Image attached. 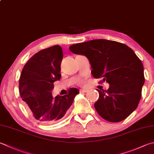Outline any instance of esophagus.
I'll list each match as a JSON object with an SVG mask.
<instances>
[{
    "label": "esophagus",
    "mask_w": 154,
    "mask_h": 154,
    "mask_svg": "<svg viewBox=\"0 0 154 154\" xmlns=\"http://www.w3.org/2000/svg\"><path fill=\"white\" fill-rule=\"evenodd\" d=\"M87 91V89H80V90H79V92H80L81 93H86Z\"/></svg>",
    "instance_id": "1"
}]
</instances>
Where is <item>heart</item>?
<instances>
[{
  "instance_id": "b5f03b06",
  "label": "heart",
  "mask_w": 154,
  "mask_h": 154,
  "mask_svg": "<svg viewBox=\"0 0 154 154\" xmlns=\"http://www.w3.org/2000/svg\"><path fill=\"white\" fill-rule=\"evenodd\" d=\"M81 83V82H80V83Z\"/></svg>"
}]
</instances>
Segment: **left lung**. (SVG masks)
<instances>
[{
    "label": "left lung",
    "instance_id": "left-lung-1",
    "mask_svg": "<svg viewBox=\"0 0 154 154\" xmlns=\"http://www.w3.org/2000/svg\"><path fill=\"white\" fill-rule=\"evenodd\" d=\"M69 50L89 59L93 77L109 84L99 91L94 106L102 118L119 122L136 109L145 82L143 66L127 45L106 39H95L72 45Z\"/></svg>",
    "mask_w": 154,
    "mask_h": 154
}]
</instances>
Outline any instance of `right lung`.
I'll list each match as a JSON object with an SVG mask.
<instances>
[{"label": "right lung", "mask_w": 154, "mask_h": 154, "mask_svg": "<svg viewBox=\"0 0 154 154\" xmlns=\"http://www.w3.org/2000/svg\"><path fill=\"white\" fill-rule=\"evenodd\" d=\"M63 53L61 46L43 49L30 59L21 72L19 92L27 111L41 123H53L65 115L79 91L71 88L65 95L53 97V83L61 77Z\"/></svg>", "instance_id": "right-lung-1"}]
</instances>
